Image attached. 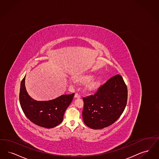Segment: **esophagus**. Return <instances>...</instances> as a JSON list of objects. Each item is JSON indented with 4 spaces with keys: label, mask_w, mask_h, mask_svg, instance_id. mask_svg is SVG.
Returning <instances> with one entry per match:
<instances>
[{
    "label": "esophagus",
    "mask_w": 159,
    "mask_h": 159,
    "mask_svg": "<svg viewBox=\"0 0 159 159\" xmlns=\"http://www.w3.org/2000/svg\"><path fill=\"white\" fill-rule=\"evenodd\" d=\"M74 97H75V98H80L81 97V96L78 94V93H76L75 94V96H74Z\"/></svg>",
    "instance_id": "1"
}]
</instances>
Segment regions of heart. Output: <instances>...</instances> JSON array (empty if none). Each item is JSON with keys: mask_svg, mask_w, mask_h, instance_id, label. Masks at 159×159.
Segmentation results:
<instances>
[{"mask_svg": "<svg viewBox=\"0 0 159 159\" xmlns=\"http://www.w3.org/2000/svg\"><path fill=\"white\" fill-rule=\"evenodd\" d=\"M93 76L91 75H83L79 78V80L81 82H87V87L90 90H93L96 89L99 84V81L95 80L93 79Z\"/></svg>", "mask_w": 159, "mask_h": 159, "instance_id": "heart-1", "label": "heart"}]
</instances>
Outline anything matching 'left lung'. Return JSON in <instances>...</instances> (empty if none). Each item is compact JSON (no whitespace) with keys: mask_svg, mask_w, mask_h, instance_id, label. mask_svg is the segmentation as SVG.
Masks as SVG:
<instances>
[{"mask_svg":"<svg viewBox=\"0 0 159 159\" xmlns=\"http://www.w3.org/2000/svg\"><path fill=\"white\" fill-rule=\"evenodd\" d=\"M127 98L128 89L123 78L119 74L111 77L94 94L83 97L84 122L94 129L110 126L124 112Z\"/></svg>","mask_w":159,"mask_h":159,"instance_id":"1","label":"left lung"}]
</instances>
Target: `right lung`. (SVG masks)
Returning a JSON list of instances; mask_svg holds the SVG:
<instances>
[{
  "label": "right lung",
  "instance_id": "right-lung-1",
  "mask_svg": "<svg viewBox=\"0 0 159 159\" xmlns=\"http://www.w3.org/2000/svg\"><path fill=\"white\" fill-rule=\"evenodd\" d=\"M25 78L21 81L20 102L25 116L34 124L46 128H52L60 124L75 93L62 95L49 101H35L27 94Z\"/></svg>",
  "mask_w": 159,
  "mask_h": 159
}]
</instances>
